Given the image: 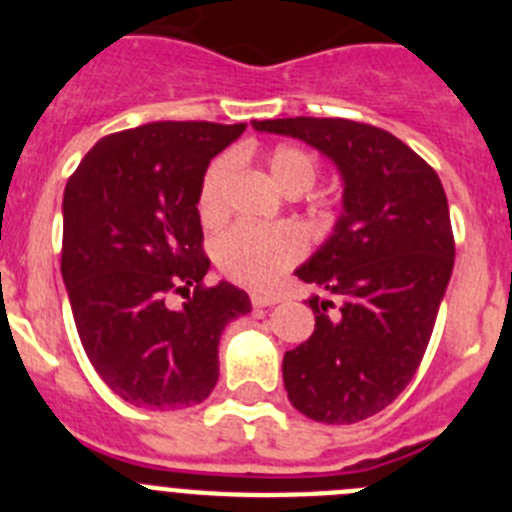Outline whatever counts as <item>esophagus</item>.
<instances>
[{"label": "esophagus", "instance_id": "obj_1", "mask_svg": "<svg viewBox=\"0 0 512 512\" xmlns=\"http://www.w3.org/2000/svg\"><path fill=\"white\" fill-rule=\"evenodd\" d=\"M277 302H279L277 295H261V292H253L251 295L253 307H271V305H277Z\"/></svg>", "mask_w": 512, "mask_h": 512}]
</instances>
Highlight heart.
<instances>
[{"label": "heart", "instance_id": "1", "mask_svg": "<svg viewBox=\"0 0 512 512\" xmlns=\"http://www.w3.org/2000/svg\"><path fill=\"white\" fill-rule=\"evenodd\" d=\"M271 176L289 194H300L318 179V161L305 148L282 146L269 156ZM230 176L228 158L212 161L202 179L200 217L215 223L223 215V192ZM307 238L297 225H253L235 223L215 238V261L225 277L248 287H269L282 271L295 266L305 256Z\"/></svg>", "mask_w": 512, "mask_h": 512}]
</instances>
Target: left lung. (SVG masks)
<instances>
[{
  "label": "left lung",
  "instance_id": "1",
  "mask_svg": "<svg viewBox=\"0 0 512 512\" xmlns=\"http://www.w3.org/2000/svg\"><path fill=\"white\" fill-rule=\"evenodd\" d=\"M333 158L343 215L305 266L315 330L284 354L289 402L318 423L372 418L410 384L431 341L454 269V230L441 179L392 133L343 117L253 120Z\"/></svg>",
  "mask_w": 512,
  "mask_h": 512
}]
</instances>
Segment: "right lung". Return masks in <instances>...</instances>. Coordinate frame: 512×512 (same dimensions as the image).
I'll use <instances>...</instances> for the list:
<instances>
[{
  "mask_svg": "<svg viewBox=\"0 0 512 512\" xmlns=\"http://www.w3.org/2000/svg\"><path fill=\"white\" fill-rule=\"evenodd\" d=\"M246 122H148L102 138L63 192L61 274L81 346L115 395L151 410L207 400L243 289L207 287L202 179ZM176 296L185 302L173 305Z\"/></svg>",
  "mask_w": 512,
  "mask_h": 512,
  "instance_id": "add662e5",
  "label": "right lung"
}]
</instances>
